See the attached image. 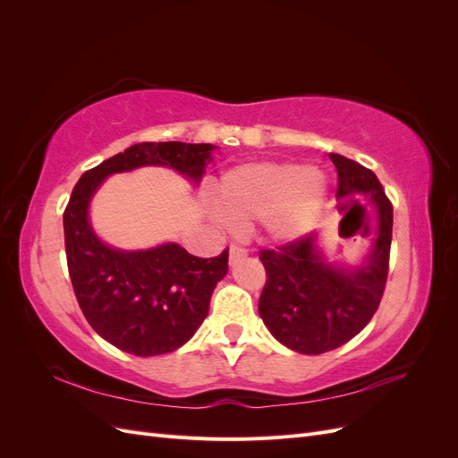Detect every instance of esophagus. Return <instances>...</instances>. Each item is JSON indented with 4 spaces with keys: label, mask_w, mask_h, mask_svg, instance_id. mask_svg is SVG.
I'll list each match as a JSON object with an SVG mask.
<instances>
[{
    "label": "esophagus",
    "mask_w": 458,
    "mask_h": 458,
    "mask_svg": "<svg viewBox=\"0 0 458 458\" xmlns=\"http://www.w3.org/2000/svg\"><path fill=\"white\" fill-rule=\"evenodd\" d=\"M241 258H246V250L239 244H233L231 250H229V261L234 263V261H239Z\"/></svg>",
    "instance_id": "obj_1"
}]
</instances>
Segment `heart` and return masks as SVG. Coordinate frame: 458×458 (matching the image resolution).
Masks as SVG:
<instances>
[{
    "label": "heart",
    "mask_w": 458,
    "mask_h": 458,
    "mask_svg": "<svg viewBox=\"0 0 458 458\" xmlns=\"http://www.w3.org/2000/svg\"><path fill=\"white\" fill-rule=\"evenodd\" d=\"M327 195L325 174L300 162L242 164L221 177L212 217L229 229L259 219L263 237L288 244L315 227Z\"/></svg>",
    "instance_id": "1"
}]
</instances>
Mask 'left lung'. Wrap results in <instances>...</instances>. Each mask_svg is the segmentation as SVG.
<instances>
[{"label": "left lung", "mask_w": 458, "mask_h": 458, "mask_svg": "<svg viewBox=\"0 0 458 458\" xmlns=\"http://www.w3.org/2000/svg\"><path fill=\"white\" fill-rule=\"evenodd\" d=\"M330 160L338 172V199L363 197L377 212L372 248L361 266H336L306 234L275 250H261L267 281L259 296V317L286 348L306 355L336 350L361 332L377 313L390 266L394 208L365 165L342 155Z\"/></svg>", "instance_id": "1"}]
</instances>
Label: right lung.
Masks as SVG:
<instances>
[{"label":"right lung","instance_id":"obj_1","mask_svg":"<svg viewBox=\"0 0 458 458\" xmlns=\"http://www.w3.org/2000/svg\"><path fill=\"white\" fill-rule=\"evenodd\" d=\"M214 148L210 143H137L88 170L68 200L64 248L76 300L97 335L122 352L152 357L189 342L208 315L216 284L227 275L229 250L197 258L175 242L118 250L95 234L89 202L108 175L143 165H165L197 185Z\"/></svg>","mask_w":458,"mask_h":458}]
</instances>
